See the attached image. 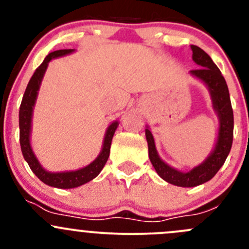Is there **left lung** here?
Segmentation results:
<instances>
[{"label": "left lung", "mask_w": 249, "mask_h": 249, "mask_svg": "<svg viewBox=\"0 0 249 249\" xmlns=\"http://www.w3.org/2000/svg\"><path fill=\"white\" fill-rule=\"evenodd\" d=\"M193 60L199 65V69L192 70L193 76L200 78L206 83L212 96L213 107L217 110L219 115L220 125L219 134H218L217 144L214 150L211 153L210 157L206 159L205 162L193 169L189 172H179L172 169L169 165L165 164L158 155L155 149L154 139L152 132L145 129V139L148 142V153L152 165L154 166L158 175L171 184L178 187H196L207 182L211 178L219 171L220 167L227 160L230 149L232 145L233 137V113L230 101L229 89H228L227 82L223 77L222 72L219 71L210 55L205 53L201 48L192 46Z\"/></svg>", "instance_id": "8db88e82"}]
</instances>
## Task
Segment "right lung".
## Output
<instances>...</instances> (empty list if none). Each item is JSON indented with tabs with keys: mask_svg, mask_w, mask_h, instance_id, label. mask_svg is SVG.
<instances>
[{
	"mask_svg": "<svg viewBox=\"0 0 249 249\" xmlns=\"http://www.w3.org/2000/svg\"><path fill=\"white\" fill-rule=\"evenodd\" d=\"M73 52V49H61V50H55V52L50 53L47 55L44 61L42 62L41 66L35 71L34 76L30 79L29 84H27L25 94L22 96L21 105H20L19 110V127H20V147H21L22 155H24L25 160L29 164L30 169L32 172L39 178L43 183L50 185V187L55 188H61V189H70V188H76L79 185L85 184L89 180L94 179L101 170L104 169L105 164L107 162L109 157V150H110V143H112L113 135H114L115 130H117L118 122L112 123L109 127L107 129L106 136H105L104 141V147H102V152L100 153L99 157L96 160L88 165L87 167L77 170V171L71 172H48L43 167L39 165L38 160L35 157L34 152L30 145V131H31V117H32V110H34L35 101H36L37 92H38L39 85H41L42 78H43L44 72H46L48 62L54 57L62 56V55L70 54Z\"/></svg>",
	"mask_w": 249,
	"mask_h": 249,
	"instance_id": "obj_1",
	"label": "right lung"
}]
</instances>
